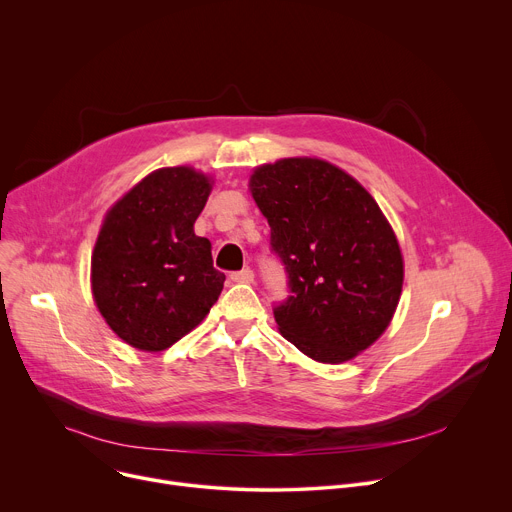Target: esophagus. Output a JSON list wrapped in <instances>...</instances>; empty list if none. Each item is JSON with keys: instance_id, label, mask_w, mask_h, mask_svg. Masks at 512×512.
<instances>
[{"instance_id": "esophagus-1", "label": "esophagus", "mask_w": 512, "mask_h": 512, "mask_svg": "<svg viewBox=\"0 0 512 512\" xmlns=\"http://www.w3.org/2000/svg\"><path fill=\"white\" fill-rule=\"evenodd\" d=\"M231 279L237 281V283H253L255 273L247 267V269H241V271H233V273H231Z\"/></svg>"}]
</instances>
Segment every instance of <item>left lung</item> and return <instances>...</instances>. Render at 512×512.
I'll list each match as a JSON object with an SVG mask.
<instances>
[{
    "mask_svg": "<svg viewBox=\"0 0 512 512\" xmlns=\"http://www.w3.org/2000/svg\"><path fill=\"white\" fill-rule=\"evenodd\" d=\"M251 194L271 227L289 296L273 308L283 338L318 362H344L389 326L403 257L375 198L340 168L310 158L267 164Z\"/></svg>",
    "mask_w": 512,
    "mask_h": 512,
    "instance_id": "1",
    "label": "left lung"
}]
</instances>
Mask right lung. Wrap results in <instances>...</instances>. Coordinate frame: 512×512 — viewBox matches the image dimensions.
<instances>
[{
  "label": "right lung",
  "mask_w": 512,
  "mask_h": 512,
  "mask_svg": "<svg viewBox=\"0 0 512 512\" xmlns=\"http://www.w3.org/2000/svg\"><path fill=\"white\" fill-rule=\"evenodd\" d=\"M210 194L192 168H162L133 186L107 214L91 281L97 308L133 348L158 352L196 328L223 291L210 241L194 223Z\"/></svg>",
  "instance_id": "1"
}]
</instances>
